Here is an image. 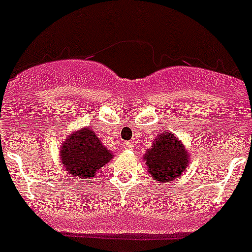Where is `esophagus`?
I'll use <instances>...</instances> for the list:
<instances>
[{
  "mask_svg": "<svg viewBox=\"0 0 252 252\" xmlns=\"http://www.w3.org/2000/svg\"><path fill=\"white\" fill-rule=\"evenodd\" d=\"M123 148L126 149V150H130V149H133V143L131 141H124Z\"/></svg>",
  "mask_w": 252,
  "mask_h": 252,
  "instance_id": "34e87169",
  "label": "esophagus"
}]
</instances>
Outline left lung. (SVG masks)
Returning a JSON list of instances; mask_svg holds the SVG:
<instances>
[{"label": "left lung", "mask_w": 252, "mask_h": 252, "mask_svg": "<svg viewBox=\"0 0 252 252\" xmlns=\"http://www.w3.org/2000/svg\"><path fill=\"white\" fill-rule=\"evenodd\" d=\"M145 160L149 172L163 183L176 180L188 165L185 148L171 133L161 134L155 139L153 148L146 151Z\"/></svg>", "instance_id": "obj_1"}]
</instances>
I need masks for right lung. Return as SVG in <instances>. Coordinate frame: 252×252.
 I'll return each mask as SVG.
<instances>
[{
  "label": "right lung",
  "instance_id": "1",
  "mask_svg": "<svg viewBox=\"0 0 252 252\" xmlns=\"http://www.w3.org/2000/svg\"><path fill=\"white\" fill-rule=\"evenodd\" d=\"M61 149L60 156L65 168L80 181H89L112 158L111 151L87 128L72 134Z\"/></svg>",
  "mask_w": 252,
  "mask_h": 252
}]
</instances>
